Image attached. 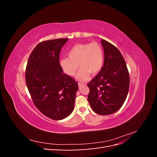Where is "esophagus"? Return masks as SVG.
Instances as JSON below:
<instances>
[{"label": "esophagus", "instance_id": "34e87169", "mask_svg": "<svg viewBox=\"0 0 157 157\" xmlns=\"http://www.w3.org/2000/svg\"><path fill=\"white\" fill-rule=\"evenodd\" d=\"M78 86L79 87H81V86H84V85H86V84H83V83H80V82H78Z\"/></svg>", "mask_w": 157, "mask_h": 157}]
</instances>
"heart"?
Returning a JSON list of instances; mask_svg holds the SVG:
<instances>
[{"mask_svg":"<svg viewBox=\"0 0 157 157\" xmlns=\"http://www.w3.org/2000/svg\"><path fill=\"white\" fill-rule=\"evenodd\" d=\"M67 56L68 58L59 60L60 66L71 77L75 75L79 66L80 69L77 75L78 80H86L90 73L96 75L103 67L104 53L98 42L75 45L68 51Z\"/></svg>","mask_w":157,"mask_h":157,"instance_id":"b5f03b06","label":"heart"}]
</instances>
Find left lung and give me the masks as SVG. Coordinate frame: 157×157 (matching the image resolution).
Listing matches in <instances>:
<instances>
[{
	"instance_id": "1",
	"label": "left lung",
	"mask_w": 157,
	"mask_h": 157,
	"mask_svg": "<svg viewBox=\"0 0 157 157\" xmlns=\"http://www.w3.org/2000/svg\"><path fill=\"white\" fill-rule=\"evenodd\" d=\"M103 66L88 83V99L92 110L108 115L117 111L124 103L129 90L130 77L122 55L110 42L102 39Z\"/></svg>"
}]
</instances>
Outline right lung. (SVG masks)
Instances as JSON below:
<instances>
[{
  "instance_id": "1",
  "label": "right lung",
  "mask_w": 157,
  "mask_h": 157,
  "mask_svg": "<svg viewBox=\"0 0 157 157\" xmlns=\"http://www.w3.org/2000/svg\"><path fill=\"white\" fill-rule=\"evenodd\" d=\"M68 39L40 42L27 61L25 81L33 101L39 110L52 120L59 121L73 112L78 82L63 73L59 54Z\"/></svg>"
}]
</instances>
